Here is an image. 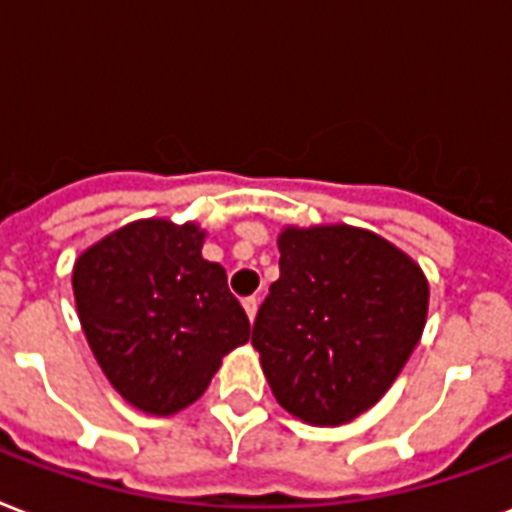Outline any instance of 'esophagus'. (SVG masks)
Masks as SVG:
<instances>
[{"mask_svg": "<svg viewBox=\"0 0 512 512\" xmlns=\"http://www.w3.org/2000/svg\"><path fill=\"white\" fill-rule=\"evenodd\" d=\"M244 311H247L249 322H255V317H257V298H247V300H244Z\"/></svg>", "mask_w": 512, "mask_h": 512, "instance_id": "1", "label": "esophagus"}]
</instances>
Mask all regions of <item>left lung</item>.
<instances>
[{
    "mask_svg": "<svg viewBox=\"0 0 512 512\" xmlns=\"http://www.w3.org/2000/svg\"><path fill=\"white\" fill-rule=\"evenodd\" d=\"M279 252L252 346L284 411L338 427L376 405L416 349L427 279L389 241L349 225L287 228Z\"/></svg>",
    "mask_w": 512,
    "mask_h": 512,
    "instance_id": "1",
    "label": "left lung"
}]
</instances>
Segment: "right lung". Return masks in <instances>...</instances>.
<instances>
[{
  "mask_svg": "<svg viewBox=\"0 0 512 512\" xmlns=\"http://www.w3.org/2000/svg\"><path fill=\"white\" fill-rule=\"evenodd\" d=\"M198 225H126L80 255L72 284L93 357L128 403L169 416L204 395L249 319Z\"/></svg>",
  "mask_w": 512,
  "mask_h": 512,
  "instance_id": "right-lung-1",
  "label": "right lung"
}]
</instances>
